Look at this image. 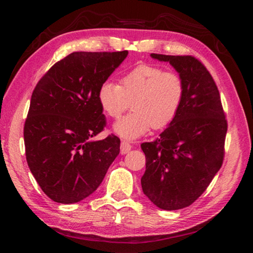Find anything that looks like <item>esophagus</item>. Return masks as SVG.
I'll list each match as a JSON object with an SVG mask.
<instances>
[{
    "mask_svg": "<svg viewBox=\"0 0 253 253\" xmlns=\"http://www.w3.org/2000/svg\"><path fill=\"white\" fill-rule=\"evenodd\" d=\"M131 149V145L129 143H127L126 140H123L121 144V153L122 154H127Z\"/></svg>",
    "mask_w": 253,
    "mask_h": 253,
    "instance_id": "1",
    "label": "esophagus"
}]
</instances>
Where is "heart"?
<instances>
[{"label": "heart", "mask_w": 253, "mask_h": 253, "mask_svg": "<svg viewBox=\"0 0 253 253\" xmlns=\"http://www.w3.org/2000/svg\"><path fill=\"white\" fill-rule=\"evenodd\" d=\"M184 84L175 72L142 65L128 72L121 85L107 80L98 90V100L109 117L118 118L130 106L132 111L114 126L123 138L135 139L149 128L162 129L169 125L181 107Z\"/></svg>", "instance_id": "obj_1"}]
</instances>
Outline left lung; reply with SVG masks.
Listing matches in <instances>:
<instances>
[{"label":"left lung","mask_w":253,"mask_h":253,"mask_svg":"<svg viewBox=\"0 0 253 253\" xmlns=\"http://www.w3.org/2000/svg\"><path fill=\"white\" fill-rule=\"evenodd\" d=\"M151 57L169 62L184 84L183 101L169 126L156 140L140 145L146 157L144 194L157 208L173 211L198 200L219 172L228 123L220 92L202 62L192 55Z\"/></svg>","instance_id":"1"}]
</instances>
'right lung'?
Instances as JSON below:
<instances>
[{
	"instance_id": "obj_1",
	"label": "right lung",
	"mask_w": 253,
	"mask_h": 253,
	"mask_svg": "<svg viewBox=\"0 0 253 253\" xmlns=\"http://www.w3.org/2000/svg\"><path fill=\"white\" fill-rule=\"evenodd\" d=\"M128 51L72 52L50 68L32 92L24 124L25 155L41 190L57 203L92 194L121 151V139L104 130L98 90Z\"/></svg>"
}]
</instances>
